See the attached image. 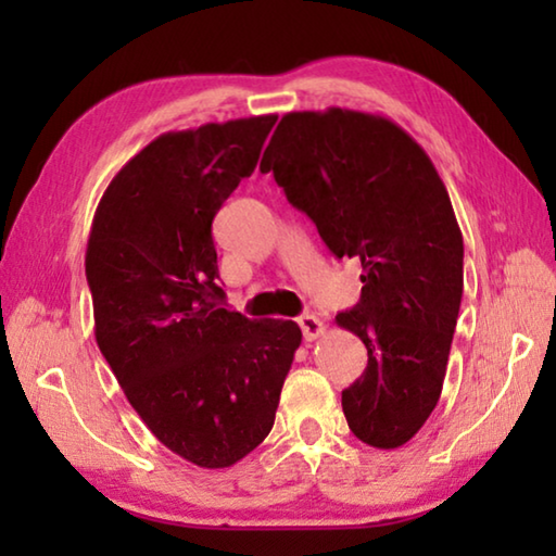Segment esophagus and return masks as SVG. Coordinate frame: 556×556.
<instances>
[{
    "instance_id": "esophagus-1",
    "label": "esophagus",
    "mask_w": 556,
    "mask_h": 556,
    "mask_svg": "<svg viewBox=\"0 0 556 556\" xmlns=\"http://www.w3.org/2000/svg\"><path fill=\"white\" fill-rule=\"evenodd\" d=\"M299 326H301V333H304L306 341H314V338L324 336V331H326V326H324L321 318L314 316V314L299 316Z\"/></svg>"
}]
</instances>
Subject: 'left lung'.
<instances>
[{
    "instance_id": "left-lung-1",
    "label": "left lung",
    "mask_w": 556,
    "mask_h": 556,
    "mask_svg": "<svg viewBox=\"0 0 556 556\" xmlns=\"http://www.w3.org/2000/svg\"><path fill=\"white\" fill-rule=\"evenodd\" d=\"M260 172L338 260H361V301L336 324L368 348V368L343 390V414L365 444H407L439 402L464 294L444 181L392 119L341 108L281 117Z\"/></svg>"
}]
</instances>
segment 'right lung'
Masks as SVG:
<instances>
[{
    "label": "right lung",
    "instance_id": "obj_1",
    "mask_svg": "<svg viewBox=\"0 0 556 556\" xmlns=\"http://www.w3.org/2000/svg\"><path fill=\"white\" fill-rule=\"evenodd\" d=\"M277 115L166 131L119 168L92 218L96 341L149 431L191 464L228 468L275 425L301 343L294 321L228 312L213 218L255 172Z\"/></svg>",
    "mask_w": 556,
    "mask_h": 556
}]
</instances>
